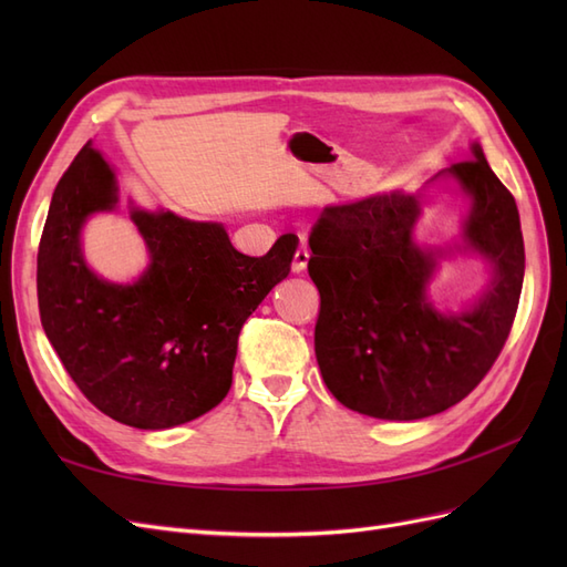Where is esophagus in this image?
Masks as SVG:
<instances>
[{
	"mask_svg": "<svg viewBox=\"0 0 567 567\" xmlns=\"http://www.w3.org/2000/svg\"><path fill=\"white\" fill-rule=\"evenodd\" d=\"M307 262H310V250L305 248V244L296 250V255H293V271H305L307 269Z\"/></svg>",
	"mask_w": 567,
	"mask_h": 567,
	"instance_id": "obj_1",
	"label": "esophagus"
}]
</instances>
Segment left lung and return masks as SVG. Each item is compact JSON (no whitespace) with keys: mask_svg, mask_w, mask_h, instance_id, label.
Listing matches in <instances>:
<instances>
[{"mask_svg":"<svg viewBox=\"0 0 567 567\" xmlns=\"http://www.w3.org/2000/svg\"><path fill=\"white\" fill-rule=\"evenodd\" d=\"M471 196L463 241L494 262L473 310L440 315L425 286L442 250H421L411 229L416 196L394 192L326 208L310 234L307 271L319 290L315 352L333 398L359 414L416 421L458 404L504 350L525 274L516 198L480 144L444 169Z\"/></svg>","mask_w":567,"mask_h":567,"instance_id":"1","label":"left lung"}]
</instances>
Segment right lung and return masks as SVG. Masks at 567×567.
I'll use <instances>...</instances> for the list:
<instances>
[{
  "label": "right lung",
  "instance_id": "add662e5",
  "mask_svg": "<svg viewBox=\"0 0 567 567\" xmlns=\"http://www.w3.org/2000/svg\"><path fill=\"white\" fill-rule=\"evenodd\" d=\"M115 200L109 163L84 144L56 184L40 238V319L84 398L117 423L161 431L227 398L238 333L288 277L298 236L250 257L221 225L134 210L151 267L117 286L90 271L80 252L84 219Z\"/></svg>",
  "mask_w": 567,
  "mask_h": 567
}]
</instances>
